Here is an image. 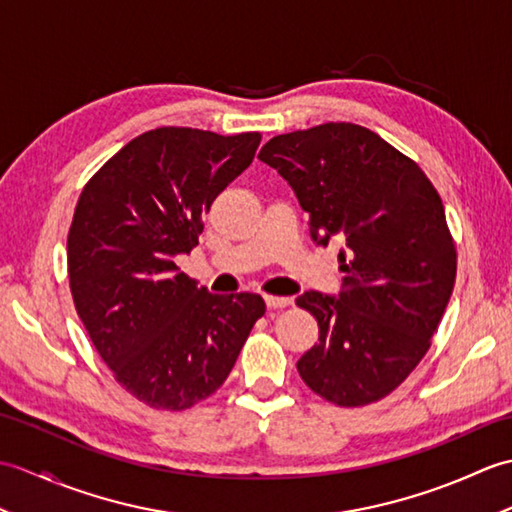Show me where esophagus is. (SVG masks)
<instances>
[{
	"label": "esophagus",
	"instance_id": "obj_1",
	"mask_svg": "<svg viewBox=\"0 0 512 512\" xmlns=\"http://www.w3.org/2000/svg\"><path fill=\"white\" fill-rule=\"evenodd\" d=\"M264 301H266V306H268L270 310L288 308L290 303H292V299H290V297H275V295H266V297H264Z\"/></svg>",
	"mask_w": 512,
	"mask_h": 512
}]
</instances>
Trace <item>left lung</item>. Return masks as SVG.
Returning a JSON list of instances; mask_svg holds the SVG:
<instances>
[{
	"label": "left lung",
	"instance_id": "1",
	"mask_svg": "<svg viewBox=\"0 0 512 512\" xmlns=\"http://www.w3.org/2000/svg\"><path fill=\"white\" fill-rule=\"evenodd\" d=\"M259 160L295 191L314 242L343 244L339 295L297 297L319 321L299 376L341 407L385 398L427 354L453 292L458 262L438 191L416 162L352 123L275 136Z\"/></svg>",
	"mask_w": 512,
	"mask_h": 512
}]
</instances>
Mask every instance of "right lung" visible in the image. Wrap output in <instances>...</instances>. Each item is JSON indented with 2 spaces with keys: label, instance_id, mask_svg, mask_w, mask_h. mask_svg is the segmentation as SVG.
<instances>
[{
  "label": "right lung",
  "instance_id": "add662e5",
  "mask_svg": "<svg viewBox=\"0 0 512 512\" xmlns=\"http://www.w3.org/2000/svg\"><path fill=\"white\" fill-rule=\"evenodd\" d=\"M259 140L151 129L107 160L76 202L68 235L76 312L118 383L149 407L180 411L209 398L266 312L259 295H211L176 266Z\"/></svg>",
  "mask_w": 512,
  "mask_h": 512
}]
</instances>
